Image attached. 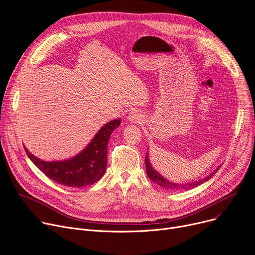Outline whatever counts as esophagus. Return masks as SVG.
<instances>
[{"mask_svg":"<svg viewBox=\"0 0 255 255\" xmlns=\"http://www.w3.org/2000/svg\"><path fill=\"white\" fill-rule=\"evenodd\" d=\"M128 119L129 123L139 124V123H141V121H142V115L139 114V113L136 112V111H131L130 113H128Z\"/></svg>","mask_w":255,"mask_h":255,"instance_id":"esophagus-1","label":"esophagus"}]
</instances>
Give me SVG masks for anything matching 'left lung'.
<instances>
[{"label":"left lung","instance_id":"1","mask_svg":"<svg viewBox=\"0 0 255 255\" xmlns=\"http://www.w3.org/2000/svg\"><path fill=\"white\" fill-rule=\"evenodd\" d=\"M145 166H146V173H147L148 177L150 178V180L168 191H181V190H190V189L195 188V187L205 183L207 180H209L218 170H219V168L221 167V166H219L218 168H216L213 172H211L209 175H207L203 178H200L199 180H196V181L194 180V181H191V183H181L180 184V183H173V181H170L169 179L165 178L163 175H161L156 170H154L153 167L150 164V161H149L148 151L146 153V156H145Z\"/></svg>","mask_w":255,"mask_h":255}]
</instances>
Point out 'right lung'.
Instances as JSON below:
<instances>
[{"mask_svg": "<svg viewBox=\"0 0 255 255\" xmlns=\"http://www.w3.org/2000/svg\"><path fill=\"white\" fill-rule=\"evenodd\" d=\"M120 118L109 121L96 132L86 147L67 160L46 162L23 147L30 160L48 178L70 188L87 187L96 183L105 174L108 163V142L112 131L120 126Z\"/></svg>", "mask_w": 255, "mask_h": 255, "instance_id": "obj_1", "label": "right lung"}]
</instances>
